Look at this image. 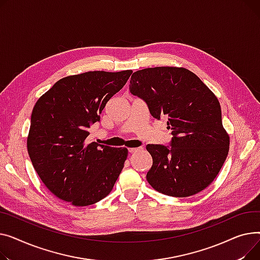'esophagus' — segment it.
I'll use <instances>...</instances> for the list:
<instances>
[{"label": "esophagus", "instance_id": "esophagus-1", "mask_svg": "<svg viewBox=\"0 0 260 260\" xmlns=\"http://www.w3.org/2000/svg\"><path fill=\"white\" fill-rule=\"evenodd\" d=\"M141 150V148H129L128 149V151L130 152V153H134V152H137V151H140Z\"/></svg>", "mask_w": 260, "mask_h": 260}]
</instances>
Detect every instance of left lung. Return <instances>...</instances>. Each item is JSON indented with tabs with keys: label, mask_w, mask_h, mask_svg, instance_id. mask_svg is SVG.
I'll use <instances>...</instances> for the list:
<instances>
[{
	"label": "left lung",
	"mask_w": 260,
	"mask_h": 260,
	"mask_svg": "<svg viewBox=\"0 0 260 260\" xmlns=\"http://www.w3.org/2000/svg\"><path fill=\"white\" fill-rule=\"evenodd\" d=\"M130 92L143 99L151 115L168 117L169 146L148 145L153 159L147 180L156 191L188 197L206 189L219 173L230 137L215 94L186 68L154 67L132 74Z\"/></svg>",
	"instance_id": "left-lung-1"
}]
</instances>
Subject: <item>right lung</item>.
<instances>
[{"mask_svg": "<svg viewBox=\"0 0 260 260\" xmlns=\"http://www.w3.org/2000/svg\"><path fill=\"white\" fill-rule=\"evenodd\" d=\"M132 70L88 71L57 81L36 103L28 154L43 184L76 207L108 195L128 156L126 148L89 143L90 126L125 86Z\"/></svg>", "mask_w": 260, "mask_h": 260, "instance_id": "right-lung-1", "label": "right lung"}]
</instances>
